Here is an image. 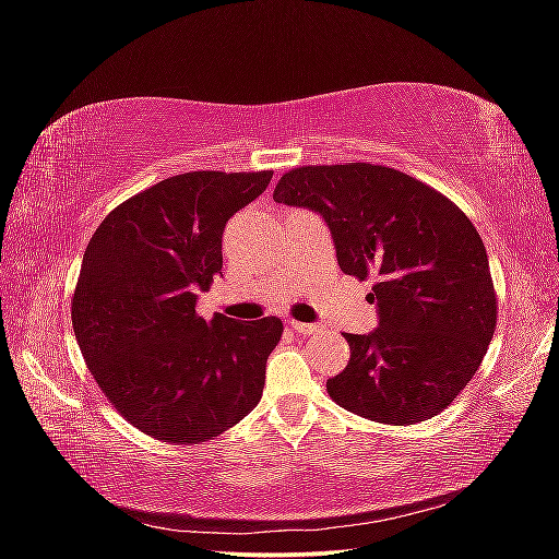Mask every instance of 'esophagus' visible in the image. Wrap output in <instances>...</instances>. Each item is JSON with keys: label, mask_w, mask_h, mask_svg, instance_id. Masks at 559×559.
Returning a JSON list of instances; mask_svg holds the SVG:
<instances>
[{"label": "esophagus", "mask_w": 559, "mask_h": 559, "mask_svg": "<svg viewBox=\"0 0 559 559\" xmlns=\"http://www.w3.org/2000/svg\"><path fill=\"white\" fill-rule=\"evenodd\" d=\"M289 326H292L298 335H310V333L321 331V326H317V324H306V321H296V319L289 321Z\"/></svg>", "instance_id": "esophagus-1"}]
</instances>
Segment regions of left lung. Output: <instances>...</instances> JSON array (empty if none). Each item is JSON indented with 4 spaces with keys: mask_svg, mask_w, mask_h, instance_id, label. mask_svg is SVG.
<instances>
[{
    "mask_svg": "<svg viewBox=\"0 0 559 559\" xmlns=\"http://www.w3.org/2000/svg\"><path fill=\"white\" fill-rule=\"evenodd\" d=\"M273 198L321 216L345 275L376 277L378 329L345 335L352 357L326 382L331 399L384 425L441 413L497 326L487 251L468 216L431 186L370 163L296 167Z\"/></svg>",
    "mask_w": 559,
    "mask_h": 559,
    "instance_id": "left-lung-1",
    "label": "left lung"
}]
</instances>
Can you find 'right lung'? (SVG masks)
<instances>
[{
	"label": "right lung",
	"instance_id": "right-lung-1",
	"mask_svg": "<svg viewBox=\"0 0 559 559\" xmlns=\"http://www.w3.org/2000/svg\"><path fill=\"white\" fill-rule=\"evenodd\" d=\"M273 173H186L118 205L83 253L72 324L93 378L132 427L200 443L259 403L282 321L198 317L222 235Z\"/></svg>",
	"mask_w": 559,
	"mask_h": 559
}]
</instances>
